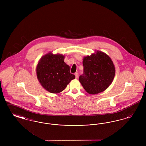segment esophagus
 Returning a JSON list of instances; mask_svg holds the SVG:
<instances>
[{
    "instance_id": "1",
    "label": "esophagus",
    "mask_w": 146,
    "mask_h": 146,
    "mask_svg": "<svg viewBox=\"0 0 146 146\" xmlns=\"http://www.w3.org/2000/svg\"><path fill=\"white\" fill-rule=\"evenodd\" d=\"M75 76H76V78H78V76H79V74H78V73H77V72H76V73H75Z\"/></svg>"
}]
</instances>
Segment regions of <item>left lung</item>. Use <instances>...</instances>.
<instances>
[{
  "label": "left lung",
  "mask_w": 146,
  "mask_h": 146,
  "mask_svg": "<svg viewBox=\"0 0 146 146\" xmlns=\"http://www.w3.org/2000/svg\"><path fill=\"white\" fill-rule=\"evenodd\" d=\"M83 74L79 80L85 91L90 94H97L105 90L112 83L115 76V67L111 58L106 54H96L85 57Z\"/></svg>",
  "instance_id": "8db88e82"
}]
</instances>
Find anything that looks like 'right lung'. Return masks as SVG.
Wrapping results in <instances>:
<instances>
[{
    "label": "right lung",
    "instance_id": "1",
    "mask_svg": "<svg viewBox=\"0 0 146 146\" xmlns=\"http://www.w3.org/2000/svg\"><path fill=\"white\" fill-rule=\"evenodd\" d=\"M64 56L52 53L42 56L36 66L37 78L42 86L51 93L62 91L75 76L64 62Z\"/></svg>",
    "mask_w": 146,
    "mask_h": 146
}]
</instances>
